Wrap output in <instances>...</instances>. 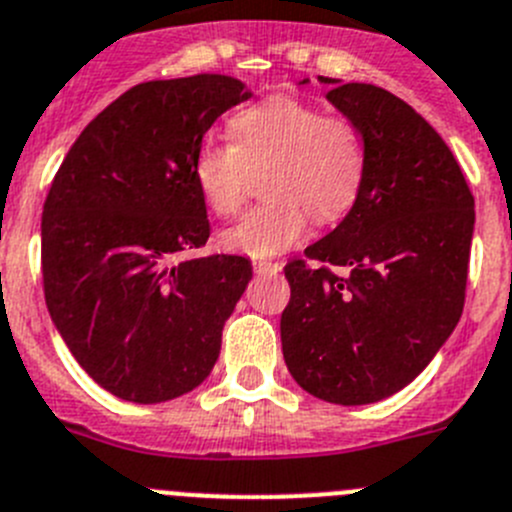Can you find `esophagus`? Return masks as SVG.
Instances as JSON below:
<instances>
[{"label": "esophagus", "mask_w": 512, "mask_h": 512, "mask_svg": "<svg viewBox=\"0 0 512 512\" xmlns=\"http://www.w3.org/2000/svg\"><path fill=\"white\" fill-rule=\"evenodd\" d=\"M253 269L256 274H279L281 264L279 261H253Z\"/></svg>", "instance_id": "obj_1"}]
</instances>
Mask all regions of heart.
Here are the masks:
<instances>
[{"mask_svg": "<svg viewBox=\"0 0 512 512\" xmlns=\"http://www.w3.org/2000/svg\"><path fill=\"white\" fill-rule=\"evenodd\" d=\"M233 142L203 139L192 157V177L215 215H236L246 203L253 172L269 170V203L253 208L223 231L228 251L271 259L297 246L309 213L335 223L355 205L368 149L350 116L325 114L294 96H269L231 119Z\"/></svg>", "mask_w": 512, "mask_h": 512, "instance_id": "heart-1", "label": "heart"}]
</instances>
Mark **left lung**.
Returning a JSON list of instances; mask_svg holds the SVG:
<instances>
[{"mask_svg": "<svg viewBox=\"0 0 512 512\" xmlns=\"http://www.w3.org/2000/svg\"><path fill=\"white\" fill-rule=\"evenodd\" d=\"M320 81L363 131L368 162L350 213L304 248L320 266L294 259L284 269L292 299L281 350L304 391L363 406L409 386L457 327L475 198L452 149L409 103L370 83Z\"/></svg>", "mask_w": 512, "mask_h": 512, "instance_id": "obj_1", "label": "left lung"}]
</instances>
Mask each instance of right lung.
Wrapping results in <instances>:
<instances>
[{
  "instance_id": "right-lung-1",
  "label": "right lung",
  "mask_w": 512,
  "mask_h": 512,
  "mask_svg": "<svg viewBox=\"0 0 512 512\" xmlns=\"http://www.w3.org/2000/svg\"><path fill=\"white\" fill-rule=\"evenodd\" d=\"M251 91L231 75L149 81L75 139L42 208V287L73 358L101 388L162 403L205 381L253 269L195 256L210 236L192 157Z\"/></svg>"
}]
</instances>
